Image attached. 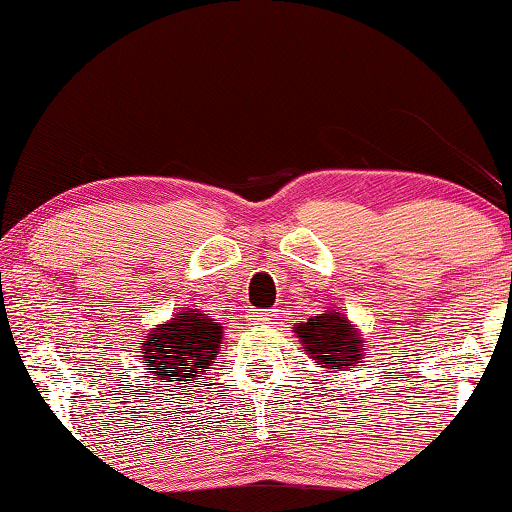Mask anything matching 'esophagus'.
Returning <instances> with one entry per match:
<instances>
[{
	"instance_id": "34e87169",
	"label": "esophagus",
	"mask_w": 512,
	"mask_h": 512,
	"mask_svg": "<svg viewBox=\"0 0 512 512\" xmlns=\"http://www.w3.org/2000/svg\"><path fill=\"white\" fill-rule=\"evenodd\" d=\"M249 319L256 321V324H275L277 310H251Z\"/></svg>"
}]
</instances>
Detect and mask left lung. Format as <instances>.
<instances>
[{"label": "left lung", "mask_w": 512, "mask_h": 512, "mask_svg": "<svg viewBox=\"0 0 512 512\" xmlns=\"http://www.w3.org/2000/svg\"><path fill=\"white\" fill-rule=\"evenodd\" d=\"M293 331L298 333L303 349L319 368H352L361 359L363 342L359 340V333L352 331L342 312H328L307 319Z\"/></svg>", "instance_id": "left-lung-1"}]
</instances>
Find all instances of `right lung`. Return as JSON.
I'll use <instances>...</instances> for the list:
<instances>
[{
  "instance_id": "1",
  "label": "right lung",
  "mask_w": 512,
  "mask_h": 512,
  "mask_svg": "<svg viewBox=\"0 0 512 512\" xmlns=\"http://www.w3.org/2000/svg\"><path fill=\"white\" fill-rule=\"evenodd\" d=\"M221 331V324L198 310H188L170 324H160L139 342L146 373L174 384H188L195 377L202 380V373L212 366L221 347Z\"/></svg>"
}]
</instances>
